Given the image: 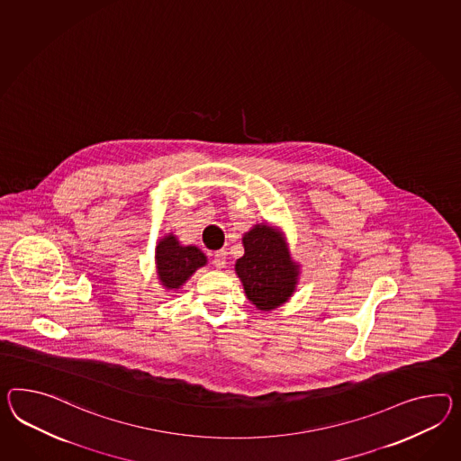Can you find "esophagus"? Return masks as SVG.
Instances as JSON below:
<instances>
[{"label": "esophagus", "mask_w": 461, "mask_h": 461, "mask_svg": "<svg viewBox=\"0 0 461 461\" xmlns=\"http://www.w3.org/2000/svg\"><path fill=\"white\" fill-rule=\"evenodd\" d=\"M225 264H227V252L225 250H217L213 254V266L217 269H224Z\"/></svg>", "instance_id": "34e87169"}]
</instances>
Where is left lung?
Listing matches in <instances>:
<instances>
[{
    "label": "left lung",
    "mask_w": 461,
    "mask_h": 461,
    "mask_svg": "<svg viewBox=\"0 0 461 461\" xmlns=\"http://www.w3.org/2000/svg\"><path fill=\"white\" fill-rule=\"evenodd\" d=\"M244 256L236 262V274L249 301L260 311L283 306L295 293L301 264L291 256L281 227L260 222L242 236Z\"/></svg>",
    "instance_id": "left-lung-1"
}]
</instances>
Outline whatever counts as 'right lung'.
<instances>
[{"mask_svg": "<svg viewBox=\"0 0 461 461\" xmlns=\"http://www.w3.org/2000/svg\"><path fill=\"white\" fill-rule=\"evenodd\" d=\"M207 264V258L195 246H184L172 232L155 246V269L162 287L174 293L189 281L194 272Z\"/></svg>", "mask_w": 461, "mask_h": 461, "instance_id": "add662e5", "label": "right lung"}]
</instances>
